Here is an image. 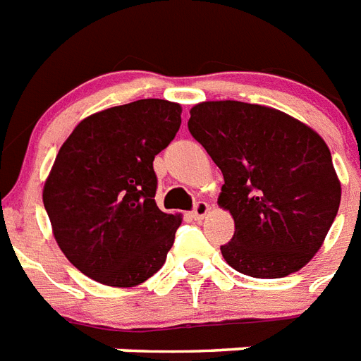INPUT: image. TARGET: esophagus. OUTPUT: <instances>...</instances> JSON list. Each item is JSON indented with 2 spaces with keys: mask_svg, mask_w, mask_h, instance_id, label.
Here are the masks:
<instances>
[{
  "mask_svg": "<svg viewBox=\"0 0 361 361\" xmlns=\"http://www.w3.org/2000/svg\"><path fill=\"white\" fill-rule=\"evenodd\" d=\"M209 210H210L209 203H204V201H199V203H195L194 210H192V218H194V220H203L204 216L209 214Z\"/></svg>",
  "mask_w": 361,
  "mask_h": 361,
  "instance_id": "esophagus-1",
  "label": "esophagus"
}]
</instances>
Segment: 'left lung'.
I'll list each match as a JSON object with an SVG mask.
<instances>
[{"mask_svg":"<svg viewBox=\"0 0 361 361\" xmlns=\"http://www.w3.org/2000/svg\"><path fill=\"white\" fill-rule=\"evenodd\" d=\"M188 128L224 173L218 204L235 220V235L220 247L227 264L261 279L305 267L341 201L321 135L279 109L238 100L195 104Z\"/></svg>","mask_w":361,"mask_h":361,"instance_id":"left-lung-1","label":"left lung"}]
</instances>
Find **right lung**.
Masks as SVG:
<instances>
[{
  "mask_svg": "<svg viewBox=\"0 0 361 361\" xmlns=\"http://www.w3.org/2000/svg\"><path fill=\"white\" fill-rule=\"evenodd\" d=\"M180 104L143 99L85 117L57 152L42 201L57 246L82 274L135 287L166 262L183 216L158 209L152 162L180 126Z\"/></svg>",
  "mask_w": 361,
  "mask_h": 361,
  "instance_id": "right-lung-1",
  "label": "right lung"
}]
</instances>
